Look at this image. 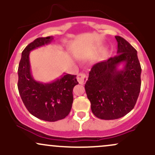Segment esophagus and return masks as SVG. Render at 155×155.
<instances>
[{
  "label": "esophagus",
  "instance_id": "34e87169",
  "mask_svg": "<svg viewBox=\"0 0 155 155\" xmlns=\"http://www.w3.org/2000/svg\"><path fill=\"white\" fill-rule=\"evenodd\" d=\"M77 80L79 84H84L86 83V81H87V75L86 74H84V73H80V74H79V75L77 76Z\"/></svg>",
  "mask_w": 155,
  "mask_h": 155
}]
</instances>
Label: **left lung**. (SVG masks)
I'll list each match as a JSON object with an SVG mask.
<instances>
[{"instance_id":"obj_1","label":"left lung","mask_w":155,"mask_h":155,"mask_svg":"<svg viewBox=\"0 0 155 155\" xmlns=\"http://www.w3.org/2000/svg\"><path fill=\"white\" fill-rule=\"evenodd\" d=\"M117 54L95 64L84 85L93 114L101 120L121 118L134 108L140 90L141 68L137 51L125 39L115 36ZM125 63L122 70L117 67Z\"/></svg>"}]
</instances>
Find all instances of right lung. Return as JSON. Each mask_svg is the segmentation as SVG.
Returning a JSON list of instances; mask_svg holds the SVG:
<instances>
[{
    "label": "right lung",
    "mask_w": 155,
    "mask_h": 155,
    "mask_svg": "<svg viewBox=\"0 0 155 155\" xmlns=\"http://www.w3.org/2000/svg\"><path fill=\"white\" fill-rule=\"evenodd\" d=\"M53 40L52 36L35 39L22 52L18 68V90L28 111L40 120L55 122L66 117L72 107L73 89L79 82L76 75L65 74L51 83L36 81L32 76L29 54Z\"/></svg>",
    "instance_id": "obj_1"
}]
</instances>
